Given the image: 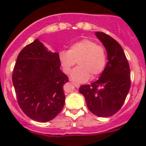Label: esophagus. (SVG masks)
<instances>
[{
	"label": "esophagus",
	"instance_id": "1",
	"mask_svg": "<svg viewBox=\"0 0 146 146\" xmlns=\"http://www.w3.org/2000/svg\"><path fill=\"white\" fill-rule=\"evenodd\" d=\"M72 84L74 85V86H75L76 88H80V84H78V83H77V82H73V81H72Z\"/></svg>",
	"mask_w": 146,
	"mask_h": 146
}]
</instances>
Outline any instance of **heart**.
Returning a JSON list of instances; mask_svg holds the SVG:
<instances>
[{
  "mask_svg": "<svg viewBox=\"0 0 146 146\" xmlns=\"http://www.w3.org/2000/svg\"><path fill=\"white\" fill-rule=\"evenodd\" d=\"M59 60L65 73L69 74L78 64L79 66L72 73V78L84 82L95 77L104 71L106 66L107 54L104 47L92 40L82 39L73 44L68 51H61Z\"/></svg>",
  "mask_w": 146,
  "mask_h": 146,
  "instance_id": "heart-1",
  "label": "heart"
}]
</instances>
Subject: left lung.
<instances>
[{
    "mask_svg": "<svg viewBox=\"0 0 146 146\" xmlns=\"http://www.w3.org/2000/svg\"><path fill=\"white\" fill-rule=\"evenodd\" d=\"M96 36L108 52V63L99 79L79 89L88 110L99 117H110L121 109L131 86L130 68L123 49L117 41L103 32Z\"/></svg>",
    "mask_w": 146,
    "mask_h": 146,
    "instance_id": "obj_1",
    "label": "left lung"
}]
</instances>
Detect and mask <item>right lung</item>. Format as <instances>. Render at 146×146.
<instances>
[{
    "label": "right lung",
    "mask_w": 146,
    "mask_h": 146,
    "mask_svg": "<svg viewBox=\"0 0 146 146\" xmlns=\"http://www.w3.org/2000/svg\"><path fill=\"white\" fill-rule=\"evenodd\" d=\"M58 52H52L38 39L26 45L17 58L12 73L17 102L32 120L47 122L62 110L63 86L69 78L60 69Z\"/></svg>",
    "instance_id": "obj_1"
}]
</instances>
